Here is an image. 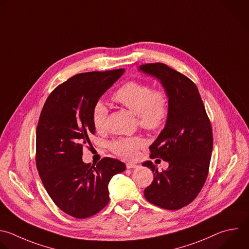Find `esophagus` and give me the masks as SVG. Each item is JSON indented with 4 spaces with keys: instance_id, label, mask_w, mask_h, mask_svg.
Here are the masks:
<instances>
[{
    "instance_id": "34e87169",
    "label": "esophagus",
    "mask_w": 249,
    "mask_h": 249,
    "mask_svg": "<svg viewBox=\"0 0 249 249\" xmlns=\"http://www.w3.org/2000/svg\"><path fill=\"white\" fill-rule=\"evenodd\" d=\"M126 167L127 169H132V168H137L138 165L135 164V163H127L126 164Z\"/></svg>"
}]
</instances>
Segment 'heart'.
I'll use <instances>...</instances> for the list:
<instances>
[{
    "mask_svg": "<svg viewBox=\"0 0 249 249\" xmlns=\"http://www.w3.org/2000/svg\"><path fill=\"white\" fill-rule=\"evenodd\" d=\"M112 99L138 116L139 125L146 130H156L166 121L168 115V97L165 91L152 90L147 84L128 81L112 96ZM108 109L103 102H98L92 110V122L98 132L107 127ZM143 141L139 137L120 138L110 142V149L117 155L133 159Z\"/></svg>",
    "mask_w": 249,
    "mask_h": 249,
    "instance_id": "1",
    "label": "heart"
}]
</instances>
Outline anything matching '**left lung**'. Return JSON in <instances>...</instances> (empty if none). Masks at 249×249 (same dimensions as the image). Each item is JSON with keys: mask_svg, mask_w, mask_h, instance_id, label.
<instances>
[{"mask_svg": "<svg viewBox=\"0 0 249 249\" xmlns=\"http://www.w3.org/2000/svg\"><path fill=\"white\" fill-rule=\"evenodd\" d=\"M139 70L156 78L168 97L166 123L149 149L150 158L167 161L169 166L159 172L151 161L142 163L153 173L143 195L158 207L178 210L197 196L206 181L213 147L211 124L197 87L187 76L160 62L140 65Z\"/></svg>", "mask_w": 249, "mask_h": 249, "instance_id": "left-lung-1", "label": "left lung"}]
</instances>
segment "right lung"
<instances>
[{
    "mask_svg": "<svg viewBox=\"0 0 249 249\" xmlns=\"http://www.w3.org/2000/svg\"><path fill=\"white\" fill-rule=\"evenodd\" d=\"M125 69L74 75L48 97L36 130V165L53 201L66 214L84 219L106 207L108 183L126 169L117 159L105 157L97 166L83 162V146L96 129L92 110Z\"/></svg>",
    "mask_w": 249,
    "mask_h": 249,
    "instance_id": "add662e5",
    "label": "right lung"
}]
</instances>
